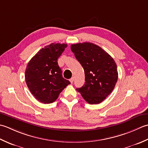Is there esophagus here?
I'll list each match as a JSON object with an SVG mask.
<instances>
[{"mask_svg": "<svg viewBox=\"0 0 148 148\" xmlns=\"http://www.w3.org/2000/svg\"><path fill=\"white\" fill-rule=\"evenodd\" d=\"M70 82L72 84L73 82V81H74V78L73 77H72L71 78H70Z\"/></svg>", "mask_w": 148, "mask_h": 148, "instance_id": "34e87169", "label": "esophagus"}]
</instances>
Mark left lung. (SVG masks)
<instances>
[{"label":"left lung","instance_id":"1","mask_svg":"<svg viewBox=\"0 0 148 148\" xmlns=\"http://www.w3.org/2000/svg\"><path fill=\"white\" fill-rule=\"evenodd\" d=\"M71 50L85 73L86 82L77 90L88 103H100L112 92L117 81L115 61L101 47L88 42L71 45Z\"/></svg>","mask_w":148,"mask_h":148}]
</instances>
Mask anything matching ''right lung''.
<instances>
[{"label": "right lung", "instance_id": "obj_1", "mask_svg": "<svg viewBox=\"0 0 148 148\" xmlns=\"http://www.w3.org/2000/svg\"><path fill=\"white\" fill-rule=\"evenodd\" d=\"M68 45L52 43L41 49L30 60L27 66L25 78L32 95L39 101L51 103L70 84L62 77L57 59Z\"/></svg>", "mask_w": 148, "mask_h": 148}]
</instances>
